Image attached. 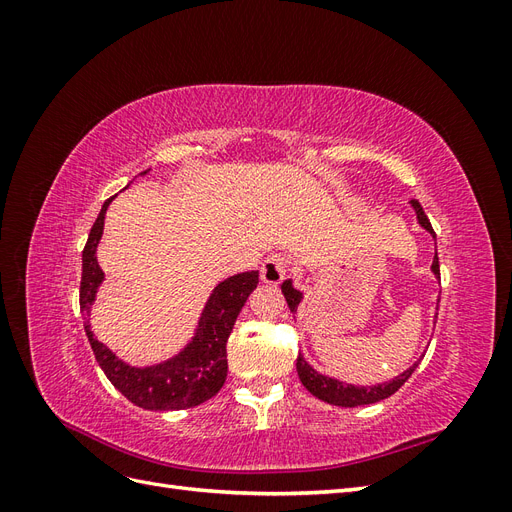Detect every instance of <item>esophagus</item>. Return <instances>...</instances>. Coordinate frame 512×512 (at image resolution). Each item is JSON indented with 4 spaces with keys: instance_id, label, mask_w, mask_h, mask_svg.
Masks as SVG:
<instances>
[{
    "instance_id": "34e87169",
    "label": "esophagus",
    "mask_w": 512,
    "mask_h": 512,
    "mask_svg": "<svg viewBox=\"0 0 512 512\" xmlns=\"http://www.w3.org/2000/svg\"><path fill=\"white\" fill-rule=\"evenodd\" d=\"M286 271H288L286 260L280 254H271V256L265 258V262H262L260 280L265 282V284L277 286L286 277Z\"/></svg>"
}]
</instances>
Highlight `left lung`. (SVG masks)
<instances>
[{
	"label": "left lung",
	"instance_id": "left-lung-1",
	"mask_svg": "<svg viewBox=\"0 0 512 512\" xmlns=\"http://www.w3.org/2000/svg\"><path fill=\"white\" fill-rule=\"evenodd\" d=\"M410 205L416 213V222L421 228H425L429 235L436 239V232H433L427 215L421 207V203L418 200H410ZM431 273L436 275V280H440V262H438V252L433 254V262H431ZM282 292L284 297L288 301V307L290 312L297 316L299 312V305L303 301V292L294 288L292 280H286L282 284ZM438 318V314H436ZM418 363H421V359L414 361L412 367H408L406 371H401L399 376H395L393 380H386V382H378V384H367V386H359V384H350V382H344V380H337V378H331V376H324L320 374V371H316L312 365H309L305 361V356L299 354L297 359V374H299V380L301 384L305 386V389L312 393L314 397H318L320 401H327V404L331 406H342V408H354V406H367V404H376V401H382L386 397H391L393 393H397L401 386H404V382L414 374V369L418 367Z\"/></svg>",
	"mask_w": 512,
	"mask_h": 512
}]
</instances>
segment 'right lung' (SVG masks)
<instances>
[{
	"instance_id": "right-lung-1",
	"label": "right lung",
	"mask_w": 512,
	"mask_h": 512,
	"mask_svg": "<svg viewBox=\"0 0 512 512\" xmlns=\"http://www.w3.org/2000/svg\"><path fill=\"white\" fill-rule=\"evenodd\" d=\"M147 173L149 168L143 170L141 177ZM113 200L115 196L102 205L83 250L81 314L91 350H94L106 378L134 406L143 410H183L200 406L203 401L218 395L224 386L228 374L226 342L247 297L258 286V271L230 275L211 290L192 339L177 354L153 365H130L119 359L111 348L98 342L89 324L91 305L96 303L98 288L104 282V271L98 265L96 254L104 232V215Z\"/></svg>"
}]
</instances>
